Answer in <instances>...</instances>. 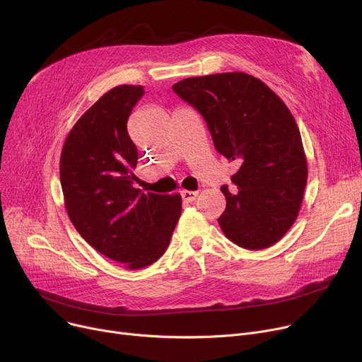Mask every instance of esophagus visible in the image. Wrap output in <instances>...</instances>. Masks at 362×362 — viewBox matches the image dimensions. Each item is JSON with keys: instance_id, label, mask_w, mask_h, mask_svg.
Listing matches in <instances>:
<instances>
[{"instance_id": "34e87169", "label": "esophagus", "mask_w": 362, "mask_h": 362, "mask_svg": "<svg viewBox=\"0 0 362 362\" xmlns=\"http://www.w3.org/2000/svg\"><path fill=\"white\" fill-rule=\"evenodd\" d=\"M180 195H182V198H183L185 202H192V201L197 199L198 192H194V191H182Z\"/></svg>"}]
</instances>
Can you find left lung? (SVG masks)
<instances>
[{
    "label": "left lung",
    "instance_id": "1",
    "mask_svg": "<svg viewBox=\"0 0 362 362\" xmlns=\"http://www.w3.org/2000/svg\"><path fill=\"white\" fill-rule=\"evenodd\" d=\"M206 122L216 149L239 170L236 192L223 186L217 220L226 238L258 251L279 242L295 223L308 179L300 133L277 93L243 71L187 78L173 85Z\"/></svg>",
    "mask_w": 362,
    "mask_h": 362
}]
</instances>
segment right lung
Instances as JSON below:
<instances>
[{"label": "right lung", "instance_id": "obj_1", "mask_svg": "<svg viewBox=\"0 0 362 362\" xmlns=\"http://www.w3.org/2000/svg\"><path fill=\"white\" fill-rule=\"evenodd\" d=\"M141 85H120L74 123L60 157V182L69 218L107 258L139 270L167 250L182 214V197L144 194L133 187L138 149L127 133Z\"/></svg>", "mask_w": 362, "mask_h": 362}]
</instances>
